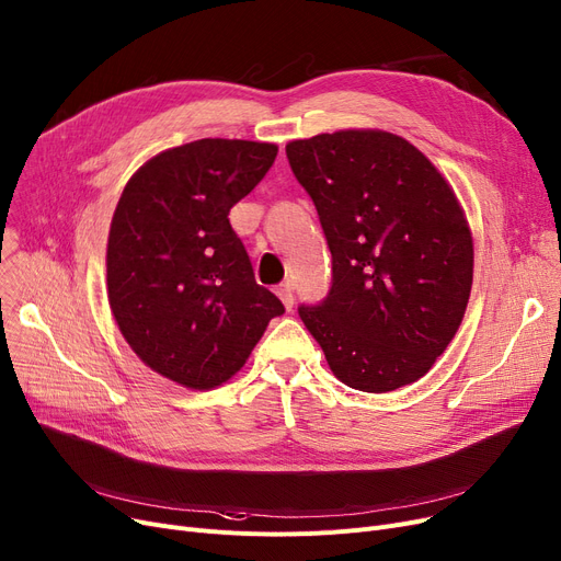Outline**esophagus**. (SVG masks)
I'll return each mask as SVG.
<instances>
[{
	"label": "esophagus",
	"instance_id": "34e87169",
	"mask_svg": "<svg viewBox=\"0 0 561 561\" xmlns=\"http://www.w3.org/2000/svg\"><path fill=\"white\" fill-rule=\"evenodd\" d=\"M276 295L280 297V301H283V306H285L287 310H293V306H295V293H293V285H289V283L278 285V287H276Z\"/></svg>",
	"mask_w": 561,
	"mask_h": 561
}]
</instances>
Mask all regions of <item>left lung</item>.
Returning a JSON list of instances; mask_svg holds the SVG:
<instances>
[{
    "mask_svg": "<svg viewBox=\"0 0 561 561\" xmlns=\"http://www.w3.org/2000/svg\"><path fill=\"white\" fill-rule=\"evenodd\" d=\"M285 153L333 272L327 299L299 318L343 385L387 393L416 382L472 293L474 243L454 188L414 145L377 128L322 133Z\"/></svg>",
    "mask_w": 561,
    "mask_h": 561,
    "instance_id": "obj_1",
    "label": "left lung"
}]
</instances>
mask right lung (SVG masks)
<instances>
[{
    "instance_id": "1",
    "label": "right lung",
    "mask_w": 561,
    "mask_h": 561,
    "mask_svg": "<svg viewBox=\"0 0 561 561\" xmlns=\"http://www.w3.org/2000/svg\"><path fill=\"white\" fill-rule=\"evenodd\" d=\"M272 142L205 138L149 159L107 237V301L142 362L207 391L241 370L280 299L255 283L230 209L276 161Z\"/></svg>"
}]
</instances>
